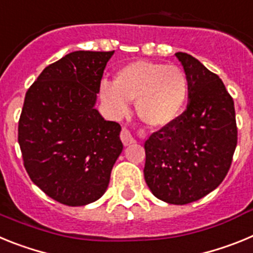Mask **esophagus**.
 <instances>
[{"label": "esophagus", "instance_id": "esophagus-1", "mask_svg": "<svg viewBox=\"0 0 253 253\" xmlns=\"http://www.w3.org/2000/svg\"><path fill=\"white\" fill-rule=\"evenodd\" d=\"M120 139H122V142L124 146H130V144H133V143L135 142L128 128L122 129V131H120Z\"/></svg>", "mask_w": 253, "mask_h": 253}]
</instances>
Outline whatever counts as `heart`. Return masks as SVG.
Returning <instances> with one entry per match:
<instances>
[{
	"label": "heart",
	"mask_w": 253,
	"mask_h": 253,
	"mask_svg": "<svg viewBox=\"0 0 253 253\" xmlns=\"http://www.w3.org/2000/svg\"><path fill=\"white\" fill-rule=\"evenodd\" d=\"M189 96V80L177 66L135 60L116 72L114 84L104 81L100 97L111 115L122 118L135 100L139 119L162 128L177 119Z\"/></svg>",
	"instance_id": "b5f03b06"
}]
</instances>
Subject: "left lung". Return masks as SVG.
<instances>
[{
    "instance_id": "left-lung-1",
    "label": "left lung",
    "mask_w": 253,
    "mask_h": 253,
    "mask_svg": "<svg viewBox=\"0 0 253 253\" xmlns=\"http://www.w3.org/2000/svg\"><path fill=\"white\" fill-rule=\"evenodd\" d=\"M189 80L186 110L144 143V178L169 204L204 198L220 185L237 146L234 102L222 80L193 55L178 51Z\"/></svg>"
}]
</instances>
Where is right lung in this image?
Here are the masks:
<instances>
[{"mask_svg":"<svg viewBox=\"0 0 253 253\" xmlns=\"http://www.w3.org/2000/svg\"><path fill=\"white\" fill-rule=\"evenodd\" d=\"M113 54L72 51L45 67L25 95L19 120L24 166L60 204L82 207L101 198L123 151L122 126L95 109Z\"/></svg>","mask_w":253,"mask_h":253,"instance_id":"1","label":"right lung"}]
</instances>
